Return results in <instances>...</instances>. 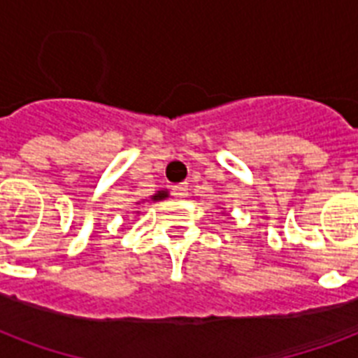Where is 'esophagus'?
<instances>
[{
  "instance_id": "esophagus-1",
  "label": "esophagus",
  "mask_w": 358,
  "mask_h": 358,
  "mask_svg": "<svg viewBox=\"0 0 358 358\" xmlns=\"http://www.w3.org/2000/svg\"><path fill=\"white\" fill-rule=\"evenodd\" d=\"M173 195L176 196V199H185V196H187V185H185V184L174 185Z\"/></svg>"
}]
</instances>
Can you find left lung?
<instances>
[{
  "mask_svg": "<svg viewBox=\"0 0 358 358\" xmlns=\"http://www.w3.org/2000/svg\"><path fill=\"white\" fill-rule=\"evenodd\" d=\"M223 210H224V208H223Z\"/></svg>",
  "mask_w": 358,
  "mask_h": 358,
  "instance_id": "8db88e82",
  "label": "left lung"
}]
</instances>
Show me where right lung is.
Segmentation results:
<instances>
[{
    "label": "right lung",
    "mask_w": 358,
    "mask_h": 358,
    "mask_svg": "<svg viewBox=\"0 0 358 358\" xmlns=\"http://www.w3.org/2000/svg\"><path fill=\"white\" fill-rule=\"evenodd\" d=\"M167 196H169V191L167 189H162V191H157V193H154V195L150 196V201H154V202H156V201H163V199H167ZM141 202H145V201H137V202H135V204H141ZM137 213H139V212H137Z\"/></svg>",
    "instance_id": "1"
}]
</instances>
